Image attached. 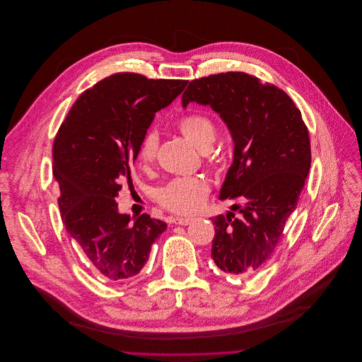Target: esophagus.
Returning a JSON list of instances; mask_svg holds the SVG:
<instances>
[{
    "instance_id": "1",
    "label": "esophagus",
    "mask_w": 362,
    "mask_h": 362,
    "mask_svg": "<svg viewBox=\"0 0 362 362\" xmlns=\"http://www.w3.org/2000/svg\"><path fill=\"white\" fill-rule=\"evenodd\" d=\"M173 223L177 226H188L192 223V218H187V216H177V218L173 220Z\"/></svg>"
}]
</instances>
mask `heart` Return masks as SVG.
Returning a JSON list of instances; mask_svg holds the SVG:
<instances>
[{
	"mask_svg": "<svg viewBox=\"0 0 362 362\" xmlns=\"http://www.w3.org/2000/svg\"><path fill=\"white\" fill-rule=\"evenodd\" d=\"M178 129L194 146L205 151L215 141V125L206 115L191 114L178 121ZM158 134L150 131L142 138L138 150V163L141 168L150 170L158 154ZM209 192L208 184L202 178H177L160 189L157 199L165 209L188 215L197 212L205 202Z\"/></svg>",
	"mask_w": 362,
	"mask_h": 362,
	"instance_id": "obj_1",
	"label": "heart"
}]
</instances>
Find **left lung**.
<instances>
[{
    "label": "left lung",
    "mask_w": 362,
    "mask_h": 362,
    "mask_svg": "<svg viewBox=\"0 0 362 362\" xmlns=\"http://www.w3.org/2000/svg\"><path fill=\"white\" fill-rule=\"evenodd\" d=\"M208 104L228 125L234 163L221 199H240L230 212L211 218V255L224 272L248 276L274 254L285 224L297 208L311 167L308 128L286 93L247 72L228 71L192 80L182 105Z\"/></svg>",
    "instance_id": "1"
}]
</instances>
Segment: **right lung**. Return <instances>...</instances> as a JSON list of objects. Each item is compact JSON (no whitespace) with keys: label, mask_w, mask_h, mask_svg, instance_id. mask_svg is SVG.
Masks as SVG:
<instances>
[{"label":"right lung","mask_w":362,"mask_h":362,"mask_svg":"<svg viewBox=\"0 0 362 362\" xmlns=\"http://www.w3.org/2000/svg\"><path fill=\"white\" fill-rule=\"evenodd\" d=\"M185 80H150L118 72L84 91L52 146V173L65 230L88 262L110 281L136 275L167 224L148 214L118 212L115 197L138 157L154 114L185 88Z\"/></svg>","instance_id":"1"}]
</instances>
